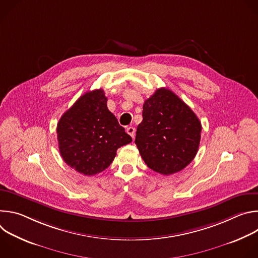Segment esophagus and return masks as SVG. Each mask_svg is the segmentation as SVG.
Segmentation results:
<instances>
[{
	"instance_id": "esophagus-1",
	"label": "esophagus",
	"mask_w": 258,
	"mask_h": 258,
	"mask_svg": "<svg viewBox=\"0 0 258 258\" xmlns=\"http://www.w3.org/2000/svg\"><path fill=\"white\" fill-rule=\"evenodd\" d=\"M126 133L134 139V138H135V135H136V130H135L134 126H128V127L126 128Z\"/></svg>"
}]
</instances>
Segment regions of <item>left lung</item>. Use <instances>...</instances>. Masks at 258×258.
I'll list each match as a JSON object with an SVG mask.
<instances>
[{"instance_id":"8db88e82","label":"left lung","mask_w":258,"mask_h":258,"mask_svg":"<svg viewBox=\"0 0 258 258\" xmlns=\"http://www.w3.org/2000/svg\"><path fill=\"white\" fill-rule=\"evenodd\" d=\"M201 128L192 109L173 92L161 88L143 105V121L138 125L135 143L147 166L169 175L195 158Z\"/></svg>"}]
</instances>
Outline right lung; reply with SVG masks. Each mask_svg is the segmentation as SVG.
Instances as JSON below:
<instances>
[{
    "mask_svg": "<svg viewBox=\"0 0 258 258\" xmlns=\"http://www.w3.org/2000/svg\"><path fill=\"white\" fill-rule=\"evenodd\" d=\"M60 154L67 165L94 175L112 163L116 151L132 138L107 108L102 89L83 95L57 124Z\"/></svg>",
    "mask_w": 258,
    "mask_h": 258,
    "instance_id": "obj_1",
    "label": "right lung"
}]
</instances>
